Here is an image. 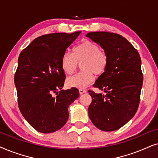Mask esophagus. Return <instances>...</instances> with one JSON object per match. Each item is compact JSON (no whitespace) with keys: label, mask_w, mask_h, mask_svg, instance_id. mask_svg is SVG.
Returning a JSON list of instances; mask_svg holds the SVG:
<instances>
[{"label":"esophagus","mask_w":158,"mask_h":158,"mask_svg":"<svg viewBox=\"0 0 158 158\" xmlns=\"http://www.w3.org/2000/svg\"><path fill=\"white\" fill-rule=\"evenodd\" d=\"M79 93H80L81 94H84V93H86L87 92V90L85 89H79Z\"/></svg>","instance_id":"obj_1"}]
</instances>
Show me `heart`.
Instances as JSON below:
<instances>
[{
    "label": "heart",
    "mask_w": 158,
    "mask_h": 158,
    "mask_svg": "<svg viewBox=\"0 0 158 158\" xmlns=\"http://www.w3.org/2000/svg\"><path fill=\"white\" fill-rule=\"evenodd\" d=\"M81 64V72L69 77L66 83L69 87L83 88L91 84L94 74L100 76L106 70L108 56L103 48L89 40H85L73 48L72 54L64 52L60 58L62 70L66 74H72Z\"/></svg>",
    "instance_id": "b5f03b06"
}]
</instances>
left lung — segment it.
Instances as JSON below:
<instances>
[{
  "mask_svg": "<svg viewBox=\"0 0 158 158\" xmlns=\"http://www.w3.org/2000/svg\"><path fill=\"white\" fill-rule=\"evenodd\" d=\"M87 37L100 44L108 56L106 70L93 85L106 94L88 91L92 97L88 108L89 118L102 131H115L124 126L137 111L143 82L140 56L118 34L91 31Z\"/></svg>",
  "mask_w": 158,
  "mask_h": 158,
  "instance_id": "left-lung-1",
  "label": "left lung"
}]
</instances>
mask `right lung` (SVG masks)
<instances>
[{
    "instance_id": "obj_1",
    "label": "right lung",
    "mask_w": 158,
    "mask_h": 158,
    "mask_svg": "<svg viewBox=\"0 0 158 158\" xmlns=\"http://www.w3.org/2000/svg\"><path fill=\"white\" fill-rule=\"evenodd\" d=\"M80 33L42 35L19 56L14 75L19 108L29 124L41 133L61 129L69 118V106L79 96L75 87L62 89L66 75L60 58Z\"/></svg>"
}]
</instances>
